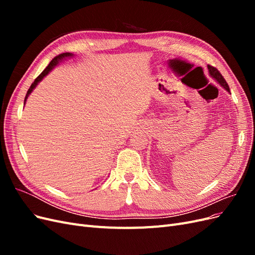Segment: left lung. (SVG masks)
<instances>
[{
    "label": "left lung",
    "instance_id": "obj_1",
    "mask_svg": "<svg viewBox=\"0 0 255 255\" xmlns=\"http://www.w3.org/2000/svg\"><path fill=\"white\" fill-rule=\"evenodd\" d=\"M207 69H208V73H210V76H212V78L217 82L221 87L225 88L228 92H230V87L229 85L227 84L226 80L223 79V76L221 75V73L216 69L215 67H212V66H207Z\"/></svg>",
    "mask_w": 255,
    "mask_h": 255
}]
</instances>
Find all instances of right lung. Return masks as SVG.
Segmentation results:
<instances>
[{
    "label": "right lung",
    "instance_id": "1",
    "mask_svg": "<svg viewBox=\"0 0 255 255\" xmlns=\"http://www.w3.org/2000/svg\"><path fill=\"white\" fill-rule=\"evenodd\" d=\"M74 55L72 53H63V54H59L58 56H56V57H54L52 60H51V63L48 65V67L44 69V70L41 72V74L38 76V78L34 81V83L30 85V87H29V89L27 90V94H26V96H25V99H24V105H25V102H26V100H27V98H28V96L32 94V91L36 88V86L38 84H39L42 80H43V78L44 76H47L54 68H55L60 61H63V60H65L66 58H71V57H73Z\"/></svg>",
    "mask_w": 255,
    "mask_h": 255
}]
</instances>
